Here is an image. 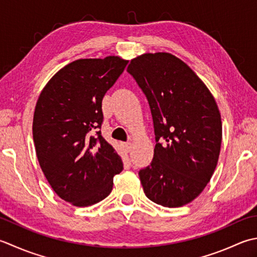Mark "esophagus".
<instances>
[{
    "label": "esophagus",
    "instance_id": "obj_1",
    "mask_svg": "<svg viewBox=\"0 0 257 257\" xmlns=\"http://www.w3.org/2000/svg\"><path fill=\"white\" fill-rule=\"evenodd\" d=\"M122 146H123V148L127 153H129L130 149H132V143H123Z\"/></svg>",
    "mask_w": 257,
    "mask_h": 257
}]
</instances>
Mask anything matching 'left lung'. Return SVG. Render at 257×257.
I'll return each instance as SVG.
<instances>
[{
    "instance_id": "obj_1",
    "label": "left lung",
    "mask_w": 257,
    "mask_h": 257,
    "mask_svg": "<svg viewBox=\"0 0 257 257\" xmlns=\"http://www.w3.org/2000/svg\"><path fill=\"white\" fill-rule=\"evenodd\" d=\"M127 71L147 98L154 122L153 162L139 170L144 192L156 204L180 207L203 192L217 165V104L193 70L170 53L140 55Z\"/></svg>"
}]
</instances>
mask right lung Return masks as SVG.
I'll use <instances>...</instances> for the list:
<instances>
[{
    "mask_svg": "<svg viewBox=\"0 0 257 257\" xmlns=\"http://www.w3.org/2000/svg\"><path fill=\"white\" fill-rule=\"evenodd\" d=\"M127 64L119 57L73 61L53 75L35 105L32 130L39 164L59 197L74 206L104 199L113 176L123 169L100 129L102 99Z\"/></svg>",
    "mask_w": 257,
    "mask_h": 257,
    "instance_id": "right-lung-1",
    "label": "right lung"
}]
</instances>
